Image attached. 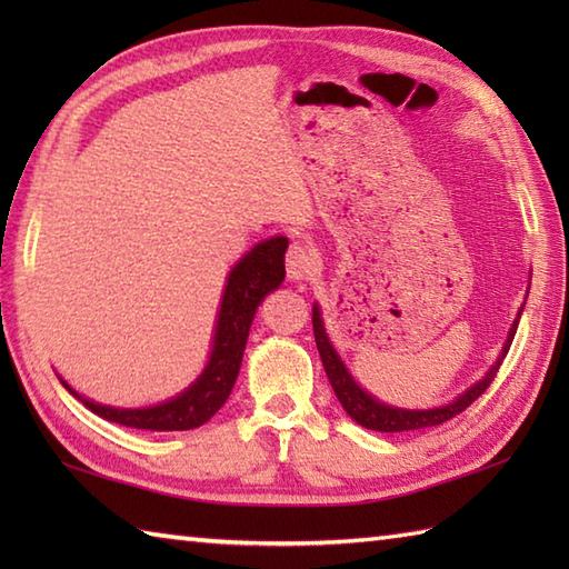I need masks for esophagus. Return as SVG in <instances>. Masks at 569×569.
I'll return each instance as SVG.
<instances>
[{
	"instance_id": "34e87169",
	"label": "esophagus",
	"mask_w": 569,
	"mask_h": 569,
	"mask_svg": "<svg viewBox=\"0 0 569 569\" xmlns=\"http://www.w3.org/2000/svg\"><path fill=\"white\" fill-rule=\"evenodd\" d=\"M316 253L303 241H293L291 249L286 253V269L291 281H303L316 271Z\"/></svg>"
}]
</instances>
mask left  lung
I'll use <instances>...</instances> for the list:
<instances>
[{
    "label": "left lung",
    "mask_w": 569,
    "mask_h": 569,
    "mask_svg": "<svg viewBox=\"0 0 569 569\" xmlns=\"http://www.w3.org/2000/svg\"><path fill=\"white\" fill-rule=\"evenodd\" d=\"M521 312H523V306H521V310H518V316L511 325L509 337H506L499 359L493 361L491 369L485 373V377H481L477 383H471L467 391L459 393L452 403H445V406H438V408H426V410L396 408V406L379 401V398H373L369 391L361 389V386L355 381L352 373H349V369L345 367L342 357L337 355V349L332 347L328 330H325L322 312H320L318 303L312 306V332H316V345H318L325 373H328L337 401L342 403V408L347 410V416L357 420L359 426L367 428V430L410 432V430L435 428V426H440V422L455 418L457 413H462L465 408H469L481 393L489 389V383L493 381V377H497L503 357L509 355V347L513 342V335H516V328H518V320H521Z\"/></svg>",
    "instance_id": "left-lung-1"
}]
</instances>
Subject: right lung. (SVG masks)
I'll use <instances>...</instances> for the list:
<instances>
[{
	"mask_svg": "<svg viewBox=\"0 0 569 569\" xmlns=\"http://www.w3.org/2000/svg\"><path fill=\"white\" fill-rule=\"evenodd\" d=\"M286 237H271L253 247L251 251H247L244 257L234 263V269L229 271L220 312H217L210 359L200 377L192 381L183 393L149 408H114L92 401V398H84L76 389H70L68 381L58 377L60 383H63L84 408H90L92 413H98L104 420L119 422V426L156 432L200 428L202 422H208L217 410L224 406L229 393L234 389L257 308L261 306L263 296L276 291L286 278Z\"/></svg>",
	"mask_w": 569,
	"mask_h": 569,
	"instance_id": "obj_1",
	"label": "right lung"
}]
</instances>
